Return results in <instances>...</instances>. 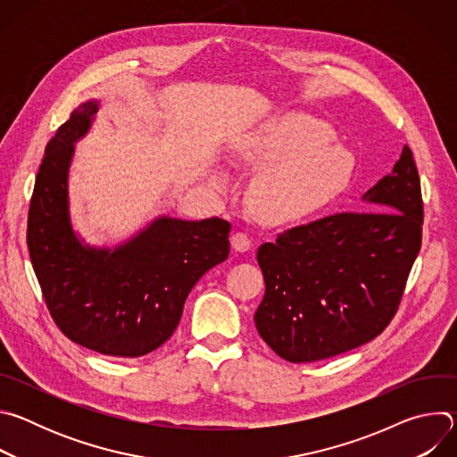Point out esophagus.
<instances>
[{"mask_svg": "<svg viewBox=\"0 0 457 457\" xmlns=\"http://www.w3.org/2000/svg\"><path fill=\"white\" fill-rule=\"evenodd\" d=\"M231 245H233L235 251L244 253V251H247V249L253 245V242H251V238H249L247 233L237 231V233L231 237Z\"/></svg>", "mask_w": 457, "mask_h": 457, "instance_id": "obj_1", "label": "esophagus"}]
</instances>
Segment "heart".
<instances>
[{
  "label": "heart",
  "mask_w": 457,
  "mask_h": 457,
  "mask_svg": "<svg viewBox=\"0 0 457 457\" xmlns=\"http://www.w3.org/2000/svg\"><path fill=\"white\" fill-rule=\"evenodd\" d=\"M331 141L333 132L325 122L305 113H286L233 146L238 164L260 171L249 193L260 220H302L329 206L349 186L353 155ZM213 182L222 187L226 179L217 175Z\"/></svg>",
  "instance_id": "heart-1"
}]
</instances>
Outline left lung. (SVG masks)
Listing matches in <instances>:
<instances>
[{
    "mask_svg": "<svg viewBox=\"0 0 457 457\" xmlns=\"http://www.w3.org/2000/svg\"><path fill=\"white\" fill-rule=\"evenodd\" d=\"M361 199L376 212L323 217L258 247L266 295L254 312L256 331L287 361L356 349L381 335L400 307L423 226L409 146Z\"/></svg>",
    "mask_w": 457,
    "mask_h": 457,
    "instance_id": "1",
    "label": "left lung"
}]
</instances>
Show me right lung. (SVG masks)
Here are the masks:
<instances>
[{"mask_svg": "<svg viewBox=\"0 0 457 457\" xmlns=\"http://www.w3.org/2000/svg\"><path fill=\"white\" fill-rule=\"evenodd\" d=\"M97 106L83 103L48 141L30 199L27 244L61 333L106 356L137 358L173 335L193 286L228 258L231 224L219 217H161L113 249L81 244L69 213V168L74 143L88 132Z\"/></svg>", "mask_w": 457, "mask_h": 457, "instance_id": "1", "label": "right lung"}]
</instances>
